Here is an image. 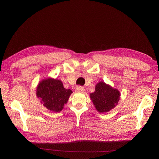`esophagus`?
Wrapping results in <instances>:
<instances>
[{
	"instance_id": "obj_1",
	"label": "esophagus",
	"mask_w": 159,
	"mask_h": 159,
	"mask_svg": "<svg viewBox=\"0 0 159 159\" xmlns=\"http://www.w3.org/2000/svg\"><path fill=\"white\" fill-rule=\"evenodd\" d=\"M85 91V89L84 87H81V86H78V87L76 88V91H78V92H84Z\"/></svg>"
}]
</instances>
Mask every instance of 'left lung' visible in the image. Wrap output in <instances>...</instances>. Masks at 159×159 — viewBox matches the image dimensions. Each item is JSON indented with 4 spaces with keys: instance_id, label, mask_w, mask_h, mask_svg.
I'll return each instance as SVG.
<instances>
[{
    "instance_id": "obj_1",
    "label": "left lung",
    "mask_w": 159,
    "mask_h": 159,
    "mask_svg": "<svg viewBox=\"0 0 159 159\" xmlns=\"http://www.w3.org/2000/svg\"><path fill=\"white\" fill-rule=\"evenodd\" d=\"M121 93L104 81H99L95 85V91L89 94L96 110L99 113H107L118 105Z\"/></svg>"
}]
</instances>
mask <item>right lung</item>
<instances>
[{
  "label": "right lung",
  "instance_id": "1",
  "mask_svg": "<svg viewBox=\"0 0 159 159\" xmlns=\"http://www.w3.org/2000/svg\"><path fill=\"white\" fill-rule=\"evenodd\" d=\"M70 89L64 88L62 81L53 78L42 79L36 87V96L40 103L52 112L58 113L64 109L70 95Z\"/></svg>",
  "mask_w": 159,
  "mask_h": 159
}]
</instances>
